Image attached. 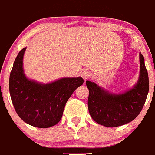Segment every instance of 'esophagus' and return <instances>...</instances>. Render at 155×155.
Here are the masks:
<instances>
[{"instance_id":"1","label":"esophagus","mask_w":155,"mask_h":155,"mask_svg":"<svg viewBox=\"0 0 155 155\" xmlns=\"http://www.w3.org/2000/svg\"><path fill=\"white\" fill-rule=\"evenodd\" d=\"M91 73L88 71H84L82 72V77L84 79V80H87L90 78Z\"/></svg>"}]
</instances>
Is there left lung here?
<instances>
[{
  "label": "left lung",
  "mask_w": 155,
  "mask_h": 155,
  "mask_svg": "<svg viewBox=\"0 0 155 155\" xmlns=\"http://www.w3.org/2000/svg\"><path fill=\"white\" fill-rule=\"evenodd\" d=\"M140 71L137 82L131 90L120 94L101 88L96 83L86 81L89 90V113L93 120L106 127L120 126L130 123L140 113L149 90V75L144 57L140 53Z\"/></svg>",
  "instance_id": "left-lung-1"
}]
</instances>
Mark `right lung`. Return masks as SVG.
<instances>
[{"mask_svg":"<svg viewBox=\"0 0 155 155\" xmlns=\"http://www.w3.org/2000/svg\"><path fill=\"white\" fill-rule=\"evenodd\" d=\"M26 48L16 57L9 76V93L13 106L23 121L37 128L56 125L72 94L84 82L82 77L62 78L48 84L27 79L23 69Z\"/></svg>","mask_w":155,"mask_h":155,"instance_id":"add662e5","label":"right lung"}]
</instances>
